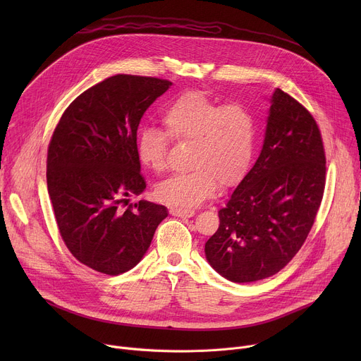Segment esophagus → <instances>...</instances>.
I'll return each instance as SVG.
<instances>
[{"label": "esophagus", "mask_w": 361, "mask_h": 361, "mask_svg": "<svg viewBox=\"0 0 361 361\" xmlns=\"http://www.w3.org/2000/svg\"><path fill=\"white\" fill-rule=\"evenodd\" d=\"M170 213H171L173 216H177V217H185V219L192 217V216L195 214V212H194L192 209H171V210H170Z\"/></svg>", "instance_id": "1"}]
</instances>
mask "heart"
Returning <instances> with one entry per match:
<instances>
[{
  "mask_svg": "<svg viewBox=\"0 0 361 361\" xmlns=\"http://www.w3.org/2000/svg\"><path fill=\"white\" fill-rule=\"evenodd\" d=\"M166 133L156 127L140 130L135 141L138 161L154 173L167 166L169 137L191 141L190 167L156 188L157 197L173 207H197L219 188L231 187L245 176L254 152L255 121L243 104L221 106L202 92H184L161 113Z\"/></svg>",
  "mask_w": 361,
  "mask_h": 361,
  "instance_id": "heart-1",
  "label": "heart"
}]
</instances>
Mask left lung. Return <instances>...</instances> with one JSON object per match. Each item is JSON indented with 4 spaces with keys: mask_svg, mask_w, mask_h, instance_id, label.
Here are the masks:
<instances>
[{
    "mask_svg": "<svg viewBox=\"0 0 361 361\" xmlns=\"http://www.w3.org/2000/svg\"><path fill=\"white\" fill-rule=\"evenodd\" d=\"M324 185L326 156L317 123L276 88L260 156L219 212L220 226L205 243V259L234 283L274 276L310 233Z\"/></svg>",
    "mask_w": 361,
    "mask_h": 361,
    "instance_id": "8db88e82",
    "label": "left lung"
}]
</instances>
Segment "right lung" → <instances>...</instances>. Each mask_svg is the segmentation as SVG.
Wrapping results in <instances>:
<instances>
[{"mask_svg": "<svg viewBox=\"0 0 361 361\" xmlns=\"http://www.w3.org/2000/svg\"><path fill=\"white\" fill-rule=\"evenodd\" d=\"M173 82L117 74L80 94L48 145L47 187L60 234L87 267L118 276L137 266L164 205L131 195L145 190L135 141L141 117Z\"/></svg>", "mask_w": 361, "mask_h": 361, "instance_id": "1", "label": "right lung"}]
</instances>
